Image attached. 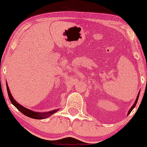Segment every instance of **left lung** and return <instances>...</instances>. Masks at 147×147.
I'll use <instances>...</instances> for the list:
<instances>
[{"label": "left lung", "mask_w": 147, "mask_h": 147, "mask_svg": "<svg viewBox=\"0 0 147 147\" xmlns=\"http://www.w3.org/2000/svg\"><path fill=\"white\" fill-rule=\"evenodd\" d=\"M139 95H140V92H139V94H138V97H137V99H136V102H135V104H133V106H132V107H131V109H130V110H129V113H128V115H129V114L130 113H131V111H132V110H133V109H134V108H135V106H136V104H137V102H138V97H139Z\"/></svg>", "instance_id": "1"}]
</instances>
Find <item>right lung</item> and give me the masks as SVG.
Segmentation results:
<instances>
[{"instance_id":"add662e5","label":"right lung","mask_w":147,"mask_h":147,"mask_svg":"<svg viewBox=\"0 0 147 147\" xmlns=\"http://www.w3.org/2000/svg\"><path fill=\"white\" fill-rule=\"evenodd\" d=\"M7 93H8V96H9V98L10 102H11V104L14 105L16 109H18V111H21L23 114H24L25 115L28 116V117L33 118V119H45V118L49 117L50 115H51L52 114L55 113H56L58 110H54L52 111H50V112L48 113H37V112H34L32 111H30L29 109H26V108L23 107L21 105H20L19 104H18L16 101L14 100V98L11 96V93H10V91L9 88H8L7 84Z\"/></svg>"}]
</instances>
